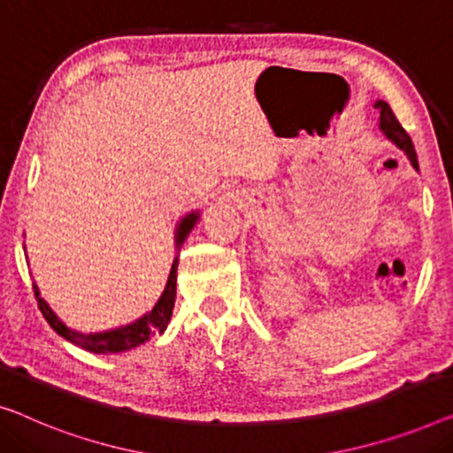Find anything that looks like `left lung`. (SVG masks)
Wrapping results in <instances>:
<instances>
[{
    "label": "left lung",
    "mask_w": 453,
    "mask_h": 453,
    "mask_svg": "<svg viewBox=\"0 0 453 453\" xmlns=\"http://www.w3.org/2000/svg\"><path fill=\"white\" fill-rule=\"evenodd\" d=\"M373 108H378V112H380V130H382V133L388 136V139L395 142L398 149L404 150L406 157H409L411 165L418 172V161H417L415 147H412L411 136L406 134V130L401 127V122L396 120V116H395V112H392V108L384 100H376Z\"/></svg>",
    "instance_id": "8db88e82"
}]
</instances>
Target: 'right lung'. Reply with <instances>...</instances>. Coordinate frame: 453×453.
<instances>
[{
    "mask_svg": "<svg viewBox=\"0 0 453 453\" xmlns=\"http://www.w3.org/2000/svg\"><path fill=\"white\" fill-rule=\"evenodd\" d=\"M198 219H200V212L196 211V212L186 214L180 220L178 231H175V249L181 247V242L186 241V237L194 228L196 222H198ZM178 264L180 261H178V257H175L172 272H169L165 290H163L161 298L157 300L153 311L147 312L145 317H141L139 320H134V323L118 326V329L102 331V333H80V331L69 329V326L50 311V306L41 298L38 286L35 284L32 288H35V296H36V303H38V308H41L42 317L47 319V323L58 333V335L71 341V343H75L77 347H81V349H85V351L104 353V356H108V353H120V351L133 349V347H139L141 343H145V341L157 335V333H163L167 329V323L172 320V312H173V304H175Z\"/></svg>",
    "mask_w": 453,
    "mask_h": 453,
    "instance_id": "obj_1",
    "label": "right lung"
}]
</instances>
